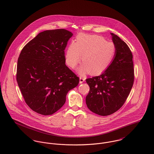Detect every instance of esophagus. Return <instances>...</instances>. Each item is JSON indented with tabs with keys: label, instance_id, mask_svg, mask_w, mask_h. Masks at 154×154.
<instances>
[{
	"label": "esophagus",
	"instance_id": "34e87169",
	"mask_svg": "<svg viewBox=\"0 0 154 154\" xmlns=\"http://www.w3.org/2000/svg\"><path fill=\"white\" fill-rule=\"evenodd\" d=\"M85 81V78L83 77H80V83H83Z\"/></svg>",
	"mask_w": 154,
	"mask_h": 154
}]
</instances>
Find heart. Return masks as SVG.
<instances>
[{
  "label": "heart",
  "mask_w": 154,
  "mask_h": 154,
  "mask_svg": "<svg viewBox=\"0 0 154 154\" xmlns=\"http://www.w3.org/2000/svg\"><path fill=\"white\" fill-rule=\"evenodd\" d=\"M116 52L113 42L106 41L100 36L79 34L74 44H71L66 53V61L69 67H75L82 61L83 65L79 69L80 75L90 71L92 74L102 72L109 66Z\"/></svg>",
  "instance_id": "1"
}]
</instances>
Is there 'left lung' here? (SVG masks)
<instances>
[{
  "mask_svg": "<svg viewBox=\"0 0 154 154\" xmlns=\"http://www.w3.org/2000/svg\"><path fill=\"white\" fill-rule=\"evenodd\" d=\"M116 52L112 63L99 76L87 79L90 87L86 96L87 107L100 116L118 111L126 102L134 82L133 55L128 45L111 33Z\"/></svg>",
  "mask_w": 154,
  "mask_h": 154,
  "instance_id": "obj_1",
  "label": "left lung"
}]
</instances>
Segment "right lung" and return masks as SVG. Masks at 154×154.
I'll return each mask as SVG.
<instances>
[{"label":"right lung","instance_id":"obj_1","mask_svg":"<svg viewBox=\"0 0 154 154\" xmlns=\"http://www.w3.org/2000/svg\"><path fill=\"white\" fill-rule=\"evenodd\" d=\"M72 34L64 29L40 32L22 50L17 80L25 102L35 112L51 115L66 102L79 77L66 66L65 49Z\"/></svg>","mask_w":154,"mask_h":154}]
</instances>
